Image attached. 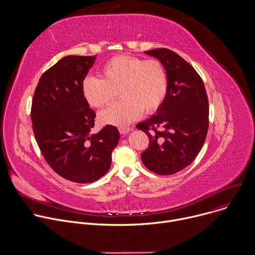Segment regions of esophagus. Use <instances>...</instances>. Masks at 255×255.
I'll use <instances>...</instances> for the list:
<instances>
[{"label": "esophagus", "mask_w": 255, "mask_h": 255, "mask_svg": "<svg viewBox=\"0 0 255 255\" xmlns=\"http://www.w3.org/2000/svg\"><path fill=\"white\" fill-rule=\"evenodd\" d=\"M131 129L129 127H119V132L121 134H127Z\"/></svg>", "instance_id": "1"}]
</instances>
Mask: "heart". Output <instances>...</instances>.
<instances>
[{
	"mask_svg": "<svg viewBox=\"0 0 255 255\" xmlns=\"http://www.w3.org/2000/svg\"><path fill=\"white\" fill-rule=\"evenodd\" d=\"M81 91L95 108L108 105L118 91L122 99L101 112L99 119L103 124L123 127L142 111L151 114L158 110L167 94V76L158 59L118 55L103 65L101 78L87 76Z\"/></svg>",
	"mask_w": 255,
	"mask_h": 255,
	"instance_id": "heart-1",
	"label": "heart"
}]
</instances>
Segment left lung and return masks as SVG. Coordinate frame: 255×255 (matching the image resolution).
Segmentation results:
<instances>
[{"label":"left lung","instance_id":"left-lung-1","mask_svg":"<svg viewBox=\"0 0 255 255\" xmlns=\"http://www.w3.org/2000/svg\"><path fill=\"white\" fill-rule=\"evenodd\" d=\"M145 53L163 64L167 94L157 114L136 125L149 138L141 159L152 172L169 175L191 164L203 147L209 128L208 96L198 72L177 53L167 48Z\"/></svg>","mask_w":255,"mask_h":255}]
</instances>
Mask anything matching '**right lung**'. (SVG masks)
Returning a JSON list of instances; mask_svg holds the SVG:
<instances>
[{
  "label": "right lung",
  "mask_w": 255,
  "mask_h": 255,
  "mask_svg": "<svg viewBox=\"0 0 255 255\" xmlns=\"http://www.w3.org/2000/svg\"><path fill=\"white\" fill-rule=\"evenodd\" d=\"M96 56L67 55L41 76L35 89L31 120L34 136L49 166L74 183L89 184L111 166L120 134L112 125L92 134L96 113L81 84Z\"/></svg>",
  "instance_id": "add662e5"
}]
</instances>
